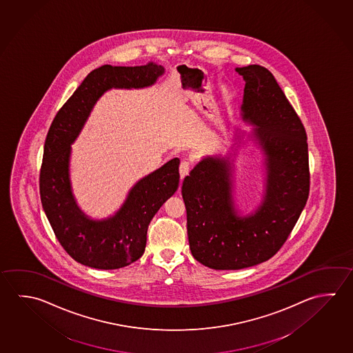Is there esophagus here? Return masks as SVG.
Returning a JSON list of instances; mask_svg holds the SVG:
<instances>
[{
  "label": "esophagus",
  "mask_w": 353,
  "mask_h": 353,
  "mask_svg": "<svg viewBox=\"0 0 353 353\" xmlns=\"http://www.w3.org/2000/svg\"><path fill=\"white\" fill-rule=\"evenodd\" d=\"M190 170H191V162L187 161V160H183V161L181 162V165H179V174H181V179H183L185 174L190 172Z\"/></svg>",
  "instance_id": "esophagus-1"
}]
</instances>
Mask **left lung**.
Masks as SVG:
<instances>
[{
    "label": "left lung",
    "instance_id": "obj_1",
    "mask_svg": "<svg viewBox=\"0 0 353 353\" xmlns=\"http://www.w3.org/2000/svg\"><path fill=\"white\" fill-rule=\"evenodd\" d=\"M245 81L241 119L254 125L265 155L264 198L239 216L232 196V163L222 157L198 162L182 183L192 255L216 270H239L270 259L283 247L307 202V137L301 120L268 69L235 68Z\"/></svg>",
    "mask_w": 353,
    "mask_h": 353
}]
</instances>
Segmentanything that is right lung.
<instances>
[{
    "instance_id": "add662e5",
    "label": "right lung",
    "mask_w": 353,
    "mask_h": 353,
    "mask_svg": "<svg viewBox=\"0 0 353 353\" xmlns=\"http://www.w3.org/2000/svg\"><path fill=\"white\" fill-rule=\"evenodd\" d=\"M163 73V67L152 62L140 67L106 64L94 69L50 125L39 174L41 201L57 239L83 265L112 270L140 259L151 219L179 188V160L176 157L140 179L114 216L95 221L78 207L69 179L70 145L97 100L112 88L152 85Z\"/></svg>"
}]
</instances>
